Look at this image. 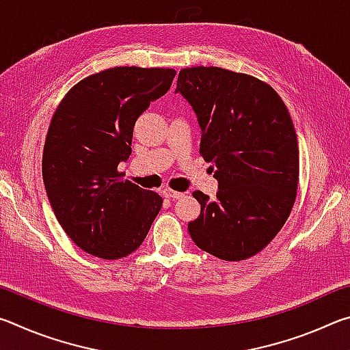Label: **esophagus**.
<instances>
[{
  "label": "esophagus",
  "instance_id": "esophagus-1",
  "mask_svg": "<svg viewBox=\"0 0 350 350\" xmlns=\"http://www.w3.org/2000/svg\"><path fill=\"white\" fill-rule=\"evenodd\" d=\"M163 196L165 198H170V199H180L183 196V193L180 191H174V189L171 188H163Z\"/></svg>",
  "mask_w": 350,
  "mask_h": 350
}]
</instances>
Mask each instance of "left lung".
<instances>
[{
	"instance_id": "1",
	"label": "left lung",
	"mask_w": 350,
	"mask_h": 350,
	"mask_svg": "<svg viewBox=\"0 0 350 350\" xmlns=\"http://www.w3.org/2000/svg\"><path fill=\"white\" fill-rule=\"evenodd\" d=\"M177 92L198 116L200 156L215 165L216 199L202 191L191 239L224 260H244L267 247L293 208L299 150L282 98L256 77L216 66L185 68Z\"/></svg>"
}]
</instances>
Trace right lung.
Masks as SVG:
<instances>
[{"mask_svg": "<svg viewBox=\"0 0 350 350\" xmlns=\"http://www.w3.org/2000/svg\"><path fill=\"white\" fill-rule=\"evenodd\" d=\"M174 69L118 66L80 80L58 103L43 150L52 210L83 252L120 259L137 250L163 199L123 180L133 128L170 90Z\"/></svg>", "mask_w": 350, "mask_h": 350, "instance_id": "1", "label": "right lung"}]
</instances>
